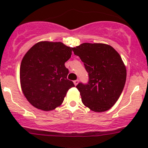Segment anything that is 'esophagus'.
Listing matches in <instances>:
<instances>
[{
	"label": "esophagus",
	"mask_w": 148,
	"mask_h": 148,
	"mask_svg": "<svg viewBox=\"0 0 148 148\" xmlns=\"http://www.w3.org/2000/svg\"><path fill=\"white\" fill-rule=\"evenodd\" d=\"M78 83H79V80L78 79L74 80V85H75V86H77V84H78Z\"/></svg>",
	"instance_id": "34e87169"
}]
</instances>
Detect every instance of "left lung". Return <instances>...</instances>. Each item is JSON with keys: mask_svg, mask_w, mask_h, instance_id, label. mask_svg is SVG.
<instances>
[{"mask_svg": "<svg viewBox=\"0 0 148 148\" xmlns=\"http://www.w3.org/2000/svg\"><path fill=\"white\" fill-rule=\"evenodd\" d=\"M71 50L84 62L89 75L87 84L79 82L76 86L83 104L94 112L110 110L118 100L126 82V68L120 54L104 44L84 43Z\"/></svg>", "mask_w": 148, "mask_h": 148, "instance_id": "left-lung-1", "label": "left lung"}]
</instances>
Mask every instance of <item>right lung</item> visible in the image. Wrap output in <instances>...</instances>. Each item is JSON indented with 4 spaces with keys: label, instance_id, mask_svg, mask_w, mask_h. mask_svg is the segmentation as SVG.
I'll return each mask as SVG.
<instances>
[{
    "label": "right lung",
    "instance_id": "right-lung-1",
    "mask_svg": "<svg viewBox=\"0 0 148 148\" xmlns=\"http://www.w3.org/2000/svg\"><path fill=\"white\" fill-rule=\"evenodd\" d=\"M71 48L61 42L41 41L28 51L22 59L20 80L27 100L36 108L50 111L63 102L74 86L67 79L64 64L71 58Z\"/></svg>",
    "mask_w": 148,
    "mask_h": 148
}]
</instances>
